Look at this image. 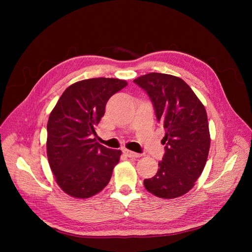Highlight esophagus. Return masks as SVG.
Masks as SVG:
<instances>
[{
	"label": "esophagus",
	"instance_id": "34e87169",
	"mask_svg": "<svg viewBox=\"0 0 252 252\" xmlns=\"http://www.w3.org/2000/svg\"><path fill=\"white\" fill-rule=\"evenodd\" d=\"M123 152L128 158H140L141 157L140 154H136V152H133V151L128 150V149H123Z\"/></svg>",
	"mask_w": 252,
	"mask_h": 252
}]
</instances>
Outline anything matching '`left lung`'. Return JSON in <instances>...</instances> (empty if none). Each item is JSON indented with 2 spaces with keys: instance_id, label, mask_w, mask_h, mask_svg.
Returning <instances> with one entry per match:
<instances>
[{
  "instance_id": "obj_1",
  "label": "left lung",
  "mask_w": 252,
  "mask_h": 252,
  "mask_svg": "<svg viewBox=\"0 0 252 252\" xmlns=\"http://www.w3.org/2000/svg\"><path fill=\"white\" fill-rule=\"evenodd\" d=\"M146 91L157 120L165 129V154L155 177L144 180L149 192L162 199L187 193L201 175L208 158L210 134L207 113L182 79L151 72L133 80Z\"/></svg>"
}]
</instances>
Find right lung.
<instances>
[{
  "mask_svg": "<svg viewBox=\"0 0 252 252\" xmlns=\"http://www.w3.org/2000/svg\"><path fill=\"white\" fill-rule=\"evenodd\" d=\"M127 86L119 79L94 78L72 84L61 95L47 123V158L57 184L77 199L107 186L122 151L98 144L95 127L111 95Z\"/></svg>",
  "mask_w": 252,
  "mask_h": 252,
  "instance_id": "add662e5",
  "label": "right lung"
}]
</instances>
